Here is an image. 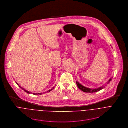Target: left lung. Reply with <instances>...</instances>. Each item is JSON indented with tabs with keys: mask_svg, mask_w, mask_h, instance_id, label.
<instances>
[{
	"mask_svg": "<svg viewBox=\"0 0 128 128\" xmlns=\"http://www.w3.org/2000/svg\"><path fill=\"white\" fill-rule=\"evenodd\" d=\"M112 80V78H110L108 84V83H110V82ZM76 84L78 87L82 91H84V92H86V93H94V92H97L98 91H99L100 90L102 89L104 87H105V86H103V87H99V88H96V89H90V88H87V87H85L84 86H82V84H80L78 82H76Z\"/></svg>",
	"mask_w": 128,
	"mask_h": 128,
	"instance_id": "8db88e82",
	"label": "left lung"
}]
</instances>
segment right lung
<instances>
[{"instance_id": "obj_1", "label": "right lung", "mask_w": 128, "mask_h": 128, "mask_svg": "<svg viewBox=\"0 0 128 128\" xmlns=\"http://www.w3.org/2000/svg\"><path fill=\"white\" fill-rule=\"evenodd\" d=\"M16 84H18V86H19V87H20V88H21V89H22V90H24V91H25V92H26V93H28V94H30V93H31V92H28V91H27V90H25V89H24V88H22V87H20V85H19V84H17V82H16ZM54 88H52V89H51V90H48V92H50V91H52V89H54ZM33 94H34V95H38V94H39V95H42V93H38V94H37V93H33Z\"/></svg>"}]
</instances>
